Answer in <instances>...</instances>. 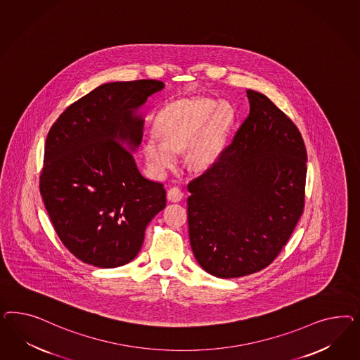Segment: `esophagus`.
Masks as SVG:
<instances>
[{
	"mask_svg": "<svg viewBox=\"0 0 360 360\" xmlns=\"http://www.w3.org/2000/svg\"><path fill=\"white\" fill-rule=\"evenodd\" d=\"M184 198V193L181 191V188L178 187H172L169 191H167V199L170 202H181Z\"/></svg>",
	"mask_w": 360,
	"mask_h": 360,
	"instance_id": "1",
	"label": "esophagus"
}]
</instances>
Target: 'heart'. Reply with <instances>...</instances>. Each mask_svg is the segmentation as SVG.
<instances>
[{"instance_id": "b5f03b06", "label": "heart", "mask_w": 360, "mask_h": 360, "mask_svg": "<svg viewBox=\"0 0 360 360\" xmlns=\"http://www.w3.org/2000/svg\"><path fill=\"white\" fill-rule=\"evenodd\" d=\"M235 112L229 101L191 98L178 100L160 112L154 133L142 143V152L153 173L164 175L178 162V152L187 148L186 160L191 167L214 164L221 150Z\"/></svg>"}]
</instances>
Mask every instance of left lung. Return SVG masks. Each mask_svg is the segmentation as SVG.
Masks as SVG:
<instances>
[{
	"mask_svg": "<svg viewBox=\"0 0 360 360\" xmlns=\"http://www.w3.org/2000/svg\"><path fill=\"white\" fill-rule=\"evenodd\" d=\"M250 115L206 173L187 188L191 250L219 278L266 268L293 233L305 203L302 136L281 109L247 89Z\"/></svg>",
	"mask_w": 360,
	"mask_h": 360,
	"instance_id": "obj_1",
	"label": "left lung"
}]
</instances>
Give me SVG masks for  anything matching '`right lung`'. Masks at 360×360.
Returning a JSON list of instances; mask_svg holds the SVG:
<instances>
[{
  "label": "right lung",
  "instance_id": "right-lung-1",
  "mask_svg": "<svg viewBox=\"0 0 360 360\" xmlns=\"http://www.w3.org/2000/svg\"><path fill=\"white\" fill-rule=\"evenodd\" d=\"M164 87L152 79L98 86L47 134L41 195L59 239L80 262H131L146 226L166 206L164 185L142 176L131 154L142 140L139 109Z\"/></svg>",
  "mask_w": 360,
  "mask_h": 360
}]
</instances>
